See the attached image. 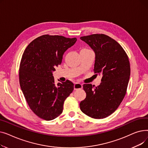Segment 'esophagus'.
I'll return each mask as SVG.
<instances>
[{"label": "esophagus", "mask_w": 148, "mask_h": 148, "mask_svg": "<svg viewBox=\"0 0 148 148\" xmlns=\"http://www.w3.org/2000/svg\"><path fill=\"white\" fill-rule=\"evenodd\" d=\"M82 88H83L82 84L79 83H74V90H78V89H82Z\"/></svg>", "instance_id": "esophagus-1"}]
</instances>
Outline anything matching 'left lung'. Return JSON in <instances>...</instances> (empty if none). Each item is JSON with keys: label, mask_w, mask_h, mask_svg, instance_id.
<instances>
[{"label": "left lung", "mask_w": 148, "mask_h": 148, "mask_svg": "<svg viewBox=\"0 0 148 148\" xmlns=\"http://www.w3.org/2000/svg\"><path fill=\"white\" fill-rule=\"evenodd\" d=\"M80 39L95 53V75H103L97 87L83 84L86 97L80 103V110L92 118L103 119L116 111L126 94L131 72L130 61L122 46L106 35L92 34Z\"/></svg>", "instance_id": "1"}]
</instances>
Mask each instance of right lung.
<instances>
[{
    "instance_id": "add662e5",
    "label": "right lung",
    "mask_w": 148,
    "mask_h": 148,
    "mask_svg": "<svg viewBox=\"0 0 148 148\" xmlns=\"http://www.w3.org/2000/svg\"><path fill=\"white\" fill-rule=\"evenodd\" d=\"M76 41V38L44 35L31 42L23 54L19 68L20 87L30 109L44 120L59 116L65 100L74 90V84L68 80L55 84L52 72L61 64L64 52Z\"/></svg>"
}]
</instances>
